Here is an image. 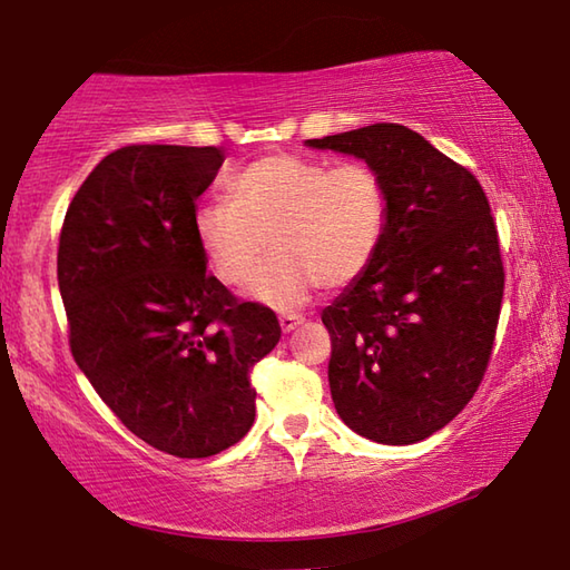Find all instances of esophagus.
I'll list each match as a JSON object with an SVG mask.
<instances>
[{
	"label": "esophagus",
	"mask_w": 570,
	"mask_h": 570,
	"mask_svg": "<svg viewBox=\"0 0 570 570\" xmlns=\"http://www.w3.org/2000/svg\"><path fill=\"white\" fill-rule=\"evenodd\" d=\"M301 324H303L301 314H283V316H279V330H283L285 334L293 332L295 326H301Z\"/></svg>",
	"instance_id": "obj_1"
}]
</instances>
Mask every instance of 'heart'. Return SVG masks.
I'll return each instance as SVG.
<instances>
[{
  "label": "heart",
  "instance_id": "b5f03b06",
  "mask_svg": "<svg viewBox=\"0 0 570 570\" xmlns=\"http://www.w3.org/2000/svg\"><path fill=\"white\" fill-rule=\"evenodd\" d=\"M392 215L386 178L371 163L277 153L228 178V197L194 207V238L225 285L252 275L264 248L275 254L256 269L248 298L293 308L318 285L361 279L384 246Z\"/></svg>",
  "mask_w": 570,
  "mask_h": 570
}]
</instances>
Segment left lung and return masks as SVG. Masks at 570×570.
<instances>
[{"instance_id":"obj_1","label":"left lung","mask_w":570,"mask_h":570,"mask_svg":"<svg viewBox=\"0 0 570 570\" xmlns=\"http://www.w3.org/2000/svg\"><path fill=\"white\" fill-rule=\"evenodd\" d=\"M306 145L371 163L392 197L376 262L322 314L334 410L365 439L417 443L464 410L493 350L503 262L488 197L470 170L402 124Z\"/></svg>"}]
</instances>
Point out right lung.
Masks as SVG:
<instances>
[{"label":"right lung","instance_id":"obj_1","mask_svg":"<svg viewBox=\"0 0 570 570\" xmlns=\"http://www.w3.org/2000/svg\"><path fill=\"white\" fill-rule=\"evenodd\" d=\"M223 160L220 147H121L85 178L59 236L75 363L137 439L181 459L244 439L252 368L279 342L277 316L207 275L194 238Z\"/></svg>","mask_w":570,"mask_h":570}]
</instances>
